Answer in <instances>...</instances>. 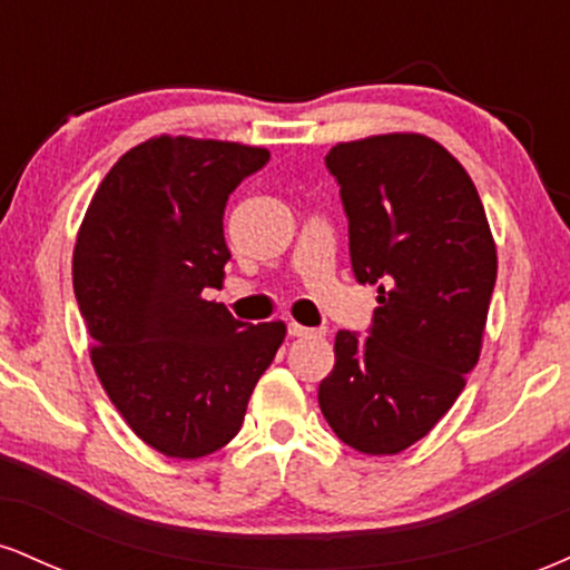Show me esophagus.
<instances>
[{
    "label": "esophagus",
    "mask_w": 570,
    "mask_h": 570,
    "mask_svg": "<svg viewBox=\"0 0 570 570\" xmlns=\"http://www.w3.org/2000/svg\"><path fill=\"white\" fill-rule=\"evenodd\" d=\"M289 335L292 337H322L324 330H311V326H303L297 322L289 324Z\"/></svg>",
    "instance_id": "esophagus-1"
}]
</instances>
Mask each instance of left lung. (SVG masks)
<instances>
[{"instance_id":"1","label":"left lung","mask_w":570,"mask_h":570,"mask_svg":"<svg viewBox=\"0 0 570 570\" xmlns=\"http://www.w3.org/2000/svg\"><path fill=\"white\" fill-rule=\"evenodd\" d=\"M358 284H377L370 337L340 330L318 407L348 448L396 455L429 434L480 362L495 240L472 176L423 134L340 141L326 155Z\"/></svg>"}]
</instances>
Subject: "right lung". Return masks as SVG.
<instances>
[{
  "label": "right lung",
  "mask_w": 570,
  "mask_h": 570,
  "mask_svg": "<svg viewBox=\"0 0 570 570\" xmlns=\"http://www.w3.org/2000/svg\"><path fill=\"white\" fill-rule=\"evenodd\" d=\"M271 153L238 141L153 136L104 176L77 233L71 278L90 364L144 444L193 461L238 434L248 396L286 337L222 303L230 259L222 214Z\"/></svg>",
  "instance_id": "obj_1"
}]
</instances>
